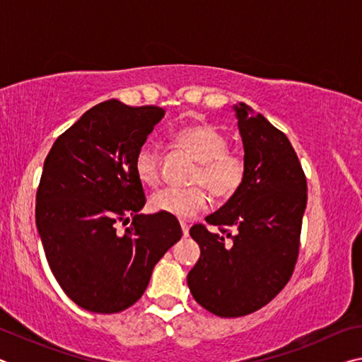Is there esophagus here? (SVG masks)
Here are the masks:
<instances>
[{
  "label": "esophagus",
  "mask_w": 362,
  "mask_h": 362,
  "mask_svg": "<svg viewBox=\"0 0 362 362\" xmlns=\"http://www.w3.org/2000/svg\"><path fill=\"white\" fill-rule=\"evenodd\" d=\"M180 226H182V235L187 238L189 235V225L187 222H180Z\"/></svg>",
  "instance_id": "esophagus-1"
}]
</instances>
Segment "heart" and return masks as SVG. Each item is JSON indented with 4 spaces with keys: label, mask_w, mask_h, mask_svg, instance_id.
Returning a JSON list of instances; mask_svg holds the SVG:
<instances>
[{
    "label": "heart",
    "mask_w": 362,
    "mask_h": 362,
    "mask_svg": "<svg viewBox=\"0 0 362 362\" xmlns=\"http://www.w3.org/2000/svg\"><path fill=\"white\" fill-rule=\"evenodd\" d=\"M175 142L196 161L192 182L201 183L188 188H164L150 199L153 212L177 218H189L209 206L206 188L218 199H228L241 188L246 177V164L241 156L228 151V140L216 126L199 122L175 132ZM134 173L145 187H156L161 180V158L151 142H145L134 158Z\"/></svg>",
    "instance_id": "heart-1"
}]
</instances>
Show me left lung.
<instances>
[{
  "label": "left lung",
  "mask_w": 362,
  "mask_h": 362,
  "mask_svg": "<svg viewBox=\"0 0 362 362\" xmlns=\"http://www.w3.org/2000/svg\"><path fill=\"white\" fill-rule=\"evenodd\" d=\"M244 146L246 177L235 196L211 216L230 241L204 225L189 235L201 255L187 281L193 298L222 317L254 313L291 279L306 207V179L283 132L246 103L233 105ZM235 230L233 235L221 228Z\"/></svg>",
  "instance_id": "obj_1"
}]
</instances>
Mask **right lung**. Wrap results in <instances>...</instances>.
I'll list each match as a JSON object with an SVG mask.
<instances>
[{
  "label": "right lung",
  "instance_id": "1",
  "mask_svg": "<svg viewBox=\"0 0 362 362\" xmlns=\"http://www.w3.org/2000/svg\"><path fill=\"white\" fill-rule=\"evenodd\" d=\"M164 116L159 107L112 99L88 110L46 156L36 228L49 267L73 302L112 315L142 297L159 259L182 238L168 214L145 206L134 158ZM133 217L122 235L115 223Z\"/></svg>",
  "mask_w": 362,
  "mask_h": 362
}]
</instances>
